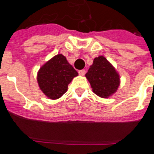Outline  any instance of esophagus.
Wrapping results in <instances>:
<instances>
[{
    "instance_id": "esophagus-1",
    "label": "esophagus",
    "mask_w": 154,
    "mask_h": 154,
    "mask_svg": "<svg viewBox=\"0 0 154 154\" xmlns=\"http://www.w3.org/2000/svg\"><path fill=\"white\" fill-rule=\"evenodd\" d=\"M78 73H79V74H80V75L84 76V74H85V73H86V70H84V69H82V70H79Z\"/></svg>"
}]
</instances>
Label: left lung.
Wrapping results in <instances>:
<instances>
[{
  "label": "left lung",
  "instance_id": "1",
  "mask_svg": "<svg viewBox=\"0 0 154 154\" xmlns=\"http://www.w3.org/2000/svg\"><path fill=\"white\" fill-rule=\"evenodd\" d=\"M93 92L102 98H107L117 91L120 76L111 63L103 56L94 58L86 74Z\"/></svg>",
  "mask_w": 154,
  "mask_h": 154
}]
</instances>
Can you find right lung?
<instances>
[{"label":"right lung","instance_id":"1","mask_svg":"<svg viewBox=\"0 0 154 154\" xmlns=\"http://www.w3.org/2000/svg\"><path fill=\"white\" fill-rule=\"evenodd\" d=\"M78 75L77 70L68 63L66 57L57 54L40 68L37 83L40 89L48 98L56 100L67 92L68 84Z\"/></svg>","mask_w":154,"mask_h":154}]
</instances>
